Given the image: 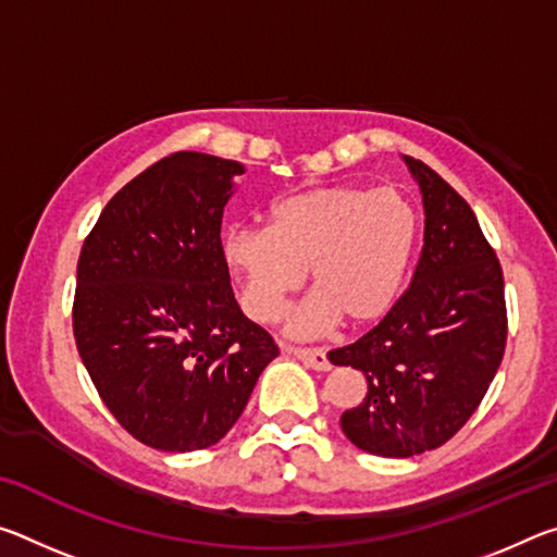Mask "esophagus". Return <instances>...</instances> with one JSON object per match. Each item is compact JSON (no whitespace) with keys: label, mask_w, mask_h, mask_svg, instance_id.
Segmentation results:
<instances>
[{"label":"esophagus","mask_w":557,"mask_h":557,"mask_svg":"<svg viewBox=\"0 0 557 557\" xmlns=\"http://www.w3.org/2000/svg\"><path fill=\"white\" fill-rule=\"evenodd\" d=\"M282 351L299 358L301 363L309 366V369L314 371H329L332 369V361H329V356L324 348H297V346H285Z\"/></svg>","instance_id":"obj_1"}]
</instances>
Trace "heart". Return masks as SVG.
<instances>
[{
  "label": "heart",
  "instance_id": "obj_1",
  "mask_svg": "<svg viewBox=\"0 0 557 557\" xmlns=\"http://www.w3.org/2000/svg\"><path fill=\"white\" fill-rule=\"evenodd\" d=\"M418 243L420 215L403 194L324 184L272 201L268 225L231 228L221 256L245 314L262 324L285 312L309 270L314 292L289 314L287 334L317 338L344 319L381 322L403 295Z\"/></svg>",
  "mask_w": 557,
  "mask_h": 557
}]
</instances>
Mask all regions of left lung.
Instances as JSON below:
<instances>
[{
	"mask_svg": "<svg viewBox=\"0 0 557 557\" xmlns=\"http://www.w3.org/2000/svg\"><path fill=\"white\" fill-rule=\"evenodd\" d=\"M420 186L425 243L410 287L358 342L329 351L369 393L342 414L344 435L379 457L437 449L465 428L506 348L504 272L474 211L437 172L403 157Z\"/></svg>",
	"mask_w": 557,
	"mask_h": 557,
	"instance_id": "obj_1",
	"label": "left lung"
}]
</instances>
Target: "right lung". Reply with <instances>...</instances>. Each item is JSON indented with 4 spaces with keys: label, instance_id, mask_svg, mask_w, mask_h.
I'll use <instances>...</instances> for the list:
<instances>
[{
    "label": "right lung",
    "instance_id": "right-lung-1",
    "mask_svg": "<svg viewBox=\"0 0 557 557\" xmlns=\"http://www.w3.org/2000/svg\"><path fill=\"white\" fill-rule=\"evenodd\" d=\"M245 166L176 152L112 196L83 243L73 334L102 403L162 451L225 437L280 351L233 297L223 209Z\"/></svg>",
    "mask_w": 557,
    "mask_h": 557
}]
</instances>
